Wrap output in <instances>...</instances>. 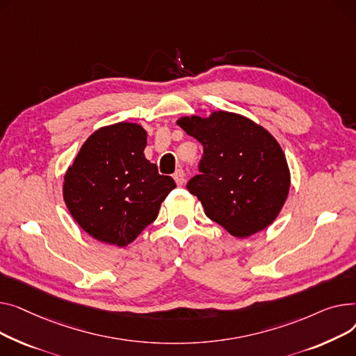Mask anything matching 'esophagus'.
Returning <instances> with one entry per match:
<instances>
[{"label":"esophagus","mask_w":356,"mask_h":356,"mask_svg":"<svg viewBox=\"0 0 356 356\" xmlns=\"http://www.w3.org/2000/svg\"><path fill=\"white\" fill-rule=\"evenodd\" d=\"M174 179H175V182H177L178 186L184 185V182H185V174H184V171H182V170H178V171L174 174Z\"/></svg>","instance_id":"esophagus-1"}]
</instances>
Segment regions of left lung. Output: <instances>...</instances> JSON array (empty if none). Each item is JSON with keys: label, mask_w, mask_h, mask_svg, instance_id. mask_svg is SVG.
I'll list each match as a JSON object with an SVG mask.
<instances>
[{"label": "left lung", "mask_w": 356, "mask_h": 356, "mask_svg": "<svg viewBox=\"0 0 356 356\" xmlns=\"http://www.w3.org/2000/svg\"><path fill=\"white\" fill-rule=\"evenodd\" d=\"M204 146L201 175L186 188L205 216L238 238L253 236L280 214L290 190V170L280 143L243 115L214 111L177 120Z\"/></svg>", "instance_id": "8db88e82"}]
</instances>
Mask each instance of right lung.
<instances>
[{"label": "right lung", "mask_w": 356, "mask_h": 356, "mask_svg": "<svg viewBox=\"0 0 356 356\" xmlns=\"http://www.w3.org/2000/svg\"><path fill=\"white\" fill-rule=\"evenodd\" d=\"M146 138L139 123L102 127L81 145L65 174L63 198L69 213L100 243L131 244L177 186L145 158Z\"/></svg>", "instance_id": "right-lung-1"}]
</instances>
